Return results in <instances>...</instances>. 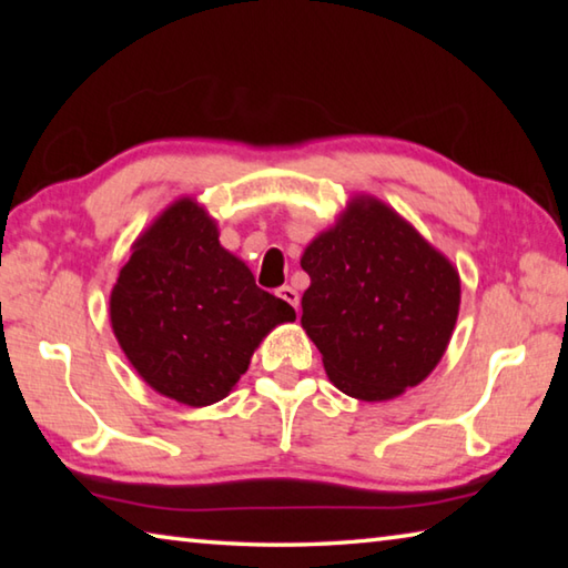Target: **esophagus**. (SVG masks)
Masks as SVG:
<instances>
[{
  "label": "esophagus",
  "mask_w": 568,
  "mask_h": 568,
  "mask_svg": "<svg viewBox=\"0 0 568 568\" xmlns=\"http://www.w3.org/2000/svg\"><path fill=\"white\" fill-rule=\"evenodd\" d=\"M277 295H281L287 305H293L295 311H297V305H301V295H297V291H295V287H291V285L277 287Z\"/></svg>",
  "instance_id": "1"
}]
</instances>
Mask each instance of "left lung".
Segmentation results:
<instances>
[{
    "instance_id": "1",
    "label": "left lung",
    "mask_w": 568,
    "mask_h": 568,
    "mask_svg": "<svg viewBox=\"0 0 568 568\" xmlns=\"http://www.w3.org/2000/svg\"><path fill=\"white\" fill-rule=\"evenodd\" d=\"M301 265V323L343 393L388 400L436 368L458 318V273L388 205L353 200Z\"/></svg>"
}]
</instances>
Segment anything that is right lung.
<instances>
[{
  "label": "right lung",
  "mask_w": 568,
  "mask_h": 568,
  "mask_svg": "<svg viewBox=\"0 0 568 568\" xmlns=\"http://www.w3.org/2000/svg\"><path fill=\"white\" fill-rule=\"evenodd\" d=\"M124 355L152 388L185 406L223 400L275 325L295 321L220 245L195 200H178L132 247L110 295Z\"/></svg>",
  "instance_id": "add662e5"
}]
</instances>
